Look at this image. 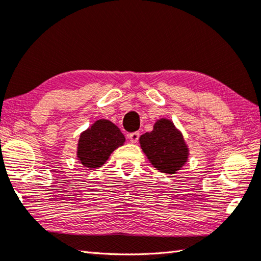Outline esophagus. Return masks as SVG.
Segmentation results:
<instances>
[{"instance_id":"1","label":"esophagus","mask_w":261,"mask_h":261,"mask_svg":"<svg viewBox=\"0 0 261 261\" xmlns=\"http://www.w3.org/2000/svg\"><path fill=\"white\" fill-rule=\"evenodd\" d=\"M139 136H140L139 132L136 131V132H131V134L127 135V138L130 139L131 143H137V141H138V139H139Z\"/></svg>"}]
</instances>
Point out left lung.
Listing matches in <instances>:
<instances>
[{"label": "left lung", "mask_w": 261, "mask_h": 261, "mask_svg": "<svg viewBox=\"0 0 261 261\" xmlns=\"http://www.w3.org/2000/svg\"><path fill=\"white\" fill-rule=\"evenodd\" d=\"M140 146L152 165L166 174H175L188 160L183 136L165 118L154 124L153 131L140 137Z\"/></svg>", "instance_id": "8db88e82"}]
</instances>
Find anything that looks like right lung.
<instances>
[{"label": "right lung", "mask_w": 261, "mask_h": 261, "mask_svg": "<svg viewBox=\"0 0 261 261\" xmlns=\"http://www.w3.org/2000/svg\"><path fill=\"white\" fill-rule=\"evenodd\" d=\"M125 141L118 127L107 120L96 121L91 129L81 135L77 158L83 166L98 168L108 160L110 154Z\"/></svg>", "instance_id": "1"}]
</instances>
